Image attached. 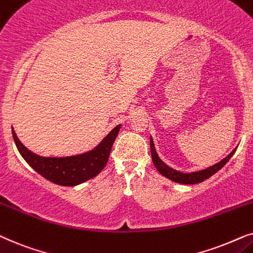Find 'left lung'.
I'll return each mask as SVG.
<instances>
[{
    "label": "left lung",
    "mask_w": 253,
    "mask_h": 253,
    "mask_svg": "<svg viewBox=\"0 0 253 253\" xmlns=\"http://www.w3.org/2000/svg\"><path fill=\"white\" fill-rule=\"evenodd\" d=\"M236 149H237V147L235 148V149L232 150L227 157H224L223 160L220 161L216 164H214V166H211L210 168H206V169H204V170L195 171V172L184 173V172H180V171H177V170L172 169V168L168 167L167 164L164 163V162L162 161L160 157H158L157 151H156V149H155V144H154L153 137L150 136V151H151V157H153L154 166L156 167L158 172H160L161 174H163L164 177L169 178L170 180L176 181V183H179V184L192 185V184L203 183L204 180L208 179V178L213 176L214 173H216L218 170H221L222 168H223L225 164H227V162L232 157V155L235 154Z\"/></svg>",
    "instance_id": "8db88e82"
}]
</instances>
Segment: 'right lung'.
<instances>
[{
  "mask_svg": "<svg viewBox=\"0 0 253 253\" xmlns=\"http://www.w3.org/2000/svg\"><path fill=\"white\" fill-rule=\"evenodd\" d=\"M120 128L121 125L114 127L93 149L67 157L39 156L29 150L17 137L13 128L11 129L17 149L32 169L54 184L61 186H76L96 177L105 168Z\"/></svg>",
  "mask_w": 253,
  "mask_h": 253,
  "instance_id": "obj_1",
  "label": "right lung"
}]
</instances>
